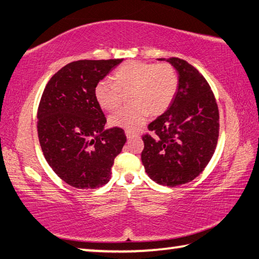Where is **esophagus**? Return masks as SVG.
<instances>
[{
    "label": "esophagus",
    "mask_w": 259,
    "mask_h": 259,
    "mask_svg": "<svg viewBox=\"0 0 259 259\" xmlns=\"http://www.w3.org/2000/svg\"><path fill=\"white\" fill-rule=\"evenodd\" d=\"M125 135H126V138H128V139L134 138V137H137V136H138L137 133H134V131H129V130L125 131Z\"/></svg>",
    "instance_id": "34e87169"
}]
</instances>
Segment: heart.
I'll return each mask as SVG.
<instances>
[{"label":"heart","mask_w":259,"mask_h":259,"mask_svg":"<svg viewBox=\"0 0 259 259\" xmlns=\"http://www.w3.org/2000/svg\"><path fill=\"white\" fill-rule=\"evenodd\" d=\"M178 74L172 65L145 61H126L115 69L112 81H100L95 87V98L99 106L113 111L120 106L122 93L129 94L128 107L121 108L109 117L114 126L126 130L139 128L150 113L163 114L171 105L178 89Z\"/></svg>","instance_id":"heart-1"}]
</instances>
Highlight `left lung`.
Returning <instances> with one entry per match:
<instances>
[{"instance_id": "1", "label": "left lung", "mask_w": 259, "mask_h": 259, "mask_svg": "<svg viewBox=\"0 0 259 259\" xmlns=\"http://www.w3.org/2000/svg\"><path fill=\"white\" fill-rule=\"evenodd\" d=\"M166 60L178 72V89L169 108L148 124L142 162L152 181L175 187L203 171L216 150L219 112L209 83L179 58Z\"/></svg>"}]
</instances>
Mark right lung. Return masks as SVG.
<instances>
[{"instance_id":"obj_1","label":"right lung","mask_w":259,"mask_h":259,"mask_svg":"<svg viewBox=\"0 0 259 259\" xmlns=\"http://www.w3.org/2000/svg\"><path fill=\"white\" fill-rule=\"evenodd\" d=\"M123 59L77 60L50 78L37 109V135L55 174L75 188H98L111 179L126 142L123 129H104L106 117L95 87Z\"/></svg>"}]
</instances>
